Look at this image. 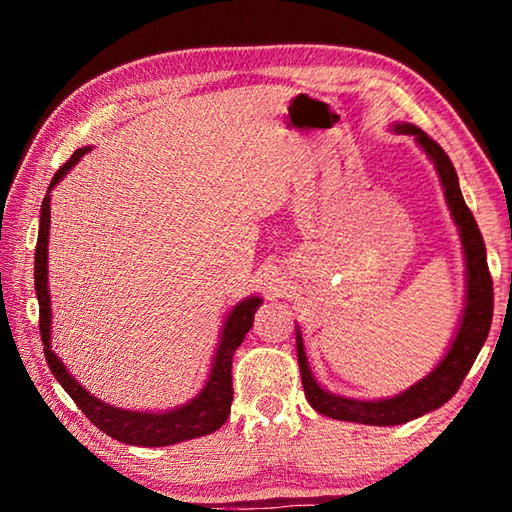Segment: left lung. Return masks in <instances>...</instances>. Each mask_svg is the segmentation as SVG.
<instances>
[{
    "label": "left lung",
    "mask_w": 512,
    "mask_h": 512,
    "mask_svg": "<svg viewBox=\"0 0 512 512\" xmlns=\"http://www.w3.org/2000/svg\"><path fill=\"white\" fill-rule=\"evenodd\" d=\"M395 131L404 135H413L422 149L427 151L433 164H436L440 183H443V189H445L447 205L449 210H452L458 230H461V241H463L465 262H467L465 264L467 266V298H465L461 329H458L452 348H449V352L445 354V359L438 363V368L429 372V375L422 381H418V384L411 386L409 391H404L397 397H391V400L359 402V400H348V397L327 393L316 384V379L311 377V370L307 366L300 332L296 336L302 388H305L309 404L314 406L318 413L327 415V418L375 424V427H391V424L415 420L420 418V415L438 409V406H443L445 402L452 400V395H456L465 375L470 372L476 354L481 352L485 339H488L492 309H495V291H492V275L488 271V259H485V244H483L481 230L474 221V214L470 212V207H467L463 201L452 160H449V155L443 151V146H440L436 140H431V137L424 131H420L418 126L400 124L395 126Z\"/></svg>",
    "instance_id": "obj_1"
}]
</instances>
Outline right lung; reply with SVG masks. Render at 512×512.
I'll use <instances>...</instances> for the list:
<instances>
[{"instance_id": "1", "label": "right lung", "mask_w": 512, "mask_h": 512, "mask_svg": "<svg viewBox=\"0 0 512 512\" xmlns=\"http://www.w3.org/2000/svg\"><path fill=\"white\" fill-rule=\"evenodd\" d=\"M90 149L74 151L63 167L56 171V176L51 178L49 192L65 173L79 162ZM49 192L42 201L40 212V232H38V246H36V293H38V305H40V336L42 345H45V357L49 363V370L54 372L58 384L65 388L67 395L72 397L76 406L88 415V420L94 422V427H99L103 433H108L119 443L126 445H142V447H167L183 443L189 438L207 436L221 427L228 420L230 406H232V357L235 350L244 341L248 329L253 327L255 311L262 305L259 298H248L232 309L223 325V336L216 350V357L212 363L210 379H207L201 395L196 397L180 409H173L169 413H137V411H121L110 406L106 402L97 400L90 395L85 388L74 381V377L65 370L63 363L49 348V329H51V307H49V289H47V255H49V223H51V201Z\"/></svg>"}]
</instances>
